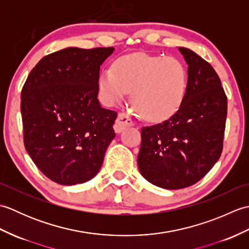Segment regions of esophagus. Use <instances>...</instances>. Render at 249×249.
Returning a JSON list of instances; mask_svg holds the SVG:
<instances>
[{"instance_id": "obj_1", "label": "esophagus", "mask_w": 249, "mask_h": 249, "mask_svg": "<svg viewBox=\"0 0 249 249\" xmlns=\"http://www.w3.org/2000/svg\"><path fill=\"white\" fill-rule=\"evenodd\" d=\"M131 125H134V121L131 120L130 116L124 112H121L119 113L118 119L115 121L114 130L116 133H121L122 130H124L126 127H128V126Z\"/></svg>"}]
</instances>
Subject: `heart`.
Masks as SVG:
<instances>
[{
    "instance_id": "b5f03b06",
    "label": "heart",
    "mask_w": 249,
    "mask_h": 249,
    "mask_svg": "<svg viewBox=\"0 0 249 249\" xmlns=\"http://www.w3.org/2000/svg\"><path fill=\"white\" fill-rule=\"evenodd\" d=\"M98 86L107 104L121 102L131 91L136 111L149 121H163L182 105L187 89L186 68L176 57L147 53L122 56L99 75Z\"/></svg>"
}]
</instances>
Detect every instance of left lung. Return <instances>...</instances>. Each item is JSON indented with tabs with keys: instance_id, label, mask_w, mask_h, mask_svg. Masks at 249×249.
<instances>
[{
	"instance_id": "8db88e82",
	"label": "left lung",
	"mask_w": 249,
	"mask_h": 249,
	"mask_svg": "<svg viewBox=\"0 0 249 249\" xmlns=\"http://www.w3.org/2000/svg\"><path fill=\"white\" fill-rule=\"evenodd\" d=\"M188 65L182 105L170 118L141 128L139 170L166 189L192 186L208 173L223 152L227 96L209 62L179 47Z\"/></svg>"
}]
</instances>
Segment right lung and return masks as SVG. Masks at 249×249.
Returning a JSON list of instances; mask_svg holds the SVG:
<instances>
[{
	"label": "right lung",
	"instance_id": "1",
	"mask_svg": "<svg viewBox=\"0 0 249 249\" xmlns=\"http://www.w3.org/2000/svg\"><path fill=\"white\" fill-rule=\"evenodd\" d=\"M113 51L71 47L53 52L37 63L21 91L25 150L57 184L93 178L114 138L118 113L97 99L100 65Z\"/></svg>",
	"mask_w": 249,
	"mask_h": 249
}]
</instances>
